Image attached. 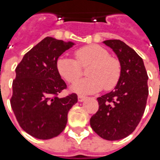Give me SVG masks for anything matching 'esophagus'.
<instances>
[{"label": "esophagus", "mask_w": 160, "mask_h": 160, "mask_svg": "<svg viewBox=\"0 0 160 160\" xmlns=\"http://www.w3.org/2000/svg\"><path fill=\"white\" fill-rule=\"evenodd\" d=\"M87 99V97H85V96H82V95H78V100L80 101V102H83Z\"/></svg>", "instance_id": "1"}]
</instances>
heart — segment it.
<instances>
[{"instance_id": "heart-1", "label": "heart", "mask_w": 160, "mask_h": 160, "mask_svg": "<svg viewBox=\"0 0 160 160\" xmlns=\"http://www.w3.org/2000/svg\"><path fill=\"white\" fill-rule=\"evenodd\" d=\"M76 59L62 56L57 60L56 68L60 75L68 83H74L82 75V68L90 66L88 78L78 81L72 90L80 93H93L103 89L114 88L121 76V65L110 56L106 49L96 44L81 47L74 53Z\"/></svg>"}]
</instances>
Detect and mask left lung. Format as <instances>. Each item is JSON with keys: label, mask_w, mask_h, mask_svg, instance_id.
Returning a JSON list of instances; mask_svg holds the SVG:
<instances>
[{"label": "left lung", "mask_w": 160, "mask_h": 160, "mask_svg": "<svg viewBox=\"0 0 160 160\" xmlns=\"http://www.w3.org/2000/svg\"><path fill=\"white\" fill-rule=\"evenodd\" d=\"M103 42L118 56L121 76L114 90L97 98L99 107L90 124L101 138L118 141L129 135L143 116L148 76L142 58L125 42L118 39Z\"/></svg>", "instance_id": "obj_1"}]
</instances>
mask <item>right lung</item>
Returning a JSON list of instances; mask_svg holds the SVG:
<instances>
[{
    "label": "right lung",
    "mask_w": 160,
    "mask_h": 160,
    "mask_svg": "<svg viewBox=\"0 0 160 160\" xmlns=\"http://www.w3.org/2000/svg\"><path fill=\"white\" fill-rule=\"evenodd\" d=\"M73 45L47 37L26 53L16 68L11 107L23 130L37 139L59 135L66 127L68 111L78 101L75 93L57 97L67 85L56 62Z\"/></svg>",
    "instance_id": "add662e5"
}]
</instances>
